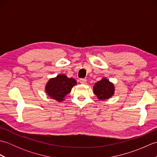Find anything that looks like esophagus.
<instances>
[{"mask_svg":"<svg viewBox=\"0 0 157 157\" xmlns=\"http://www.w3.org/2000/svg\"><path fill=\"white\" fill-rule=\"evenodd\" d=\"M79 82L82 84H86V83H87V80L86 79H79Z\"/></svg>","mask_w":157,"mask_h":157,"instance_id":"obj_1","label":"esophagus"}]
</instances>
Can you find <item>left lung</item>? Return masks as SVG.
Returning a JSON list of instances; mask_svg holds the SVG:
<instances>
[{
  "label": "left lung",
  "instance_id": "obj_1",
  "mask_svg": "<svg viewBox=\"0 0 157 157\" xmlns=\"http://www.w3.org/2000/svg\"><path fill=\"white\" fill-rule=\"evenodd\" d=\"M94 93L101 101H105L111 98L115 94L114 84L110 82L107 78H102L101 80L94 84L93 87Z\"/></svg>",
  "mask_w": 157,
  "mask_h": 157
}]
</instances>
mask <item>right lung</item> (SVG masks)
I'll return each mask as SVG.
<instances>
[{"label": "right lung", "mask_w": 157, "mask_h": 157, "mask_svg": "<svg viewBox=\"0 0 157 157\" xmlns=\"http://www.w3.org/2000/svg\"><path fill=\"white\" fill-rule=\"evenodd\" d=\"M77 84L75 79L69 78L65 74H59L51 78L45 86V92L52 99L61 102L65 101V96L71 92L72 88Z\"/></svg>", "instance_id": "obj_1"}]
</instances>
